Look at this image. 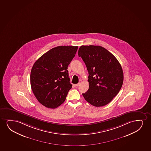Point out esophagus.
Returning <instances> with one entry per match:
<instances>
[{"label":"esophagus","mask_w":151,"mask_h":151,"mask_svg":"<svg viewBox=\"0 0 151 151\" xmlns=\"http://www.w3.org/2000/svg\"><path fill=\"white\" fill-rule=\"evenodd\" d=\"M80 84H81V83H78V84H75L74 86H75V87H78V86L80 85Z\"/></svg>","instance_id":"1"}]
</instances>
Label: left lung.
Returning <instances> with one entry per match:
<instances>
[{"label": "left lung", "mask_w": 151, "mask_h": 151, "mask_svg": "<svg viewBox=\"0 0 151 151\" xmlns=\"http://www.w3.org/2000/svg\"><path fill=\"white\" fill-rule=\"evenodd\" d=\"M88 71L89 88L82 94L92 106L110 103L119 92L124 81L121 65L112 53L98 45H82L78 50Z\"/></svg>", "instance_id": "left-lung-1"}]
</instances>
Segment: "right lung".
<instances>
[{"label":"right lung","mask_w":151,"mask_h":151,"mask_svg":"<svg viewBox=\"0 0 151 151\" xmlns=\"http://www.w3.org/2000/svg\"><path fill=\"white\" fill-rule=\"evenodd\" d=\"M77 49L76 46L54 47L34 63L30 75L31 86L42 105L55 109L65 101L72 86L68 67Z\"/></svg>","instance_id":"1"}]
</instances>
